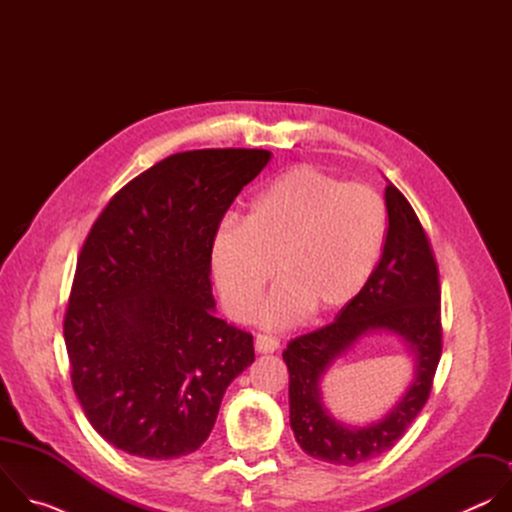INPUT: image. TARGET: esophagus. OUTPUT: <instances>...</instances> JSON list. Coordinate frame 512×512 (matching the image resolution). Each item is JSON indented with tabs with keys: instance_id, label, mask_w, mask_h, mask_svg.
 <instances>
[{
	"instance_id": "1",
	"label": "esophagus",
	"mask_w": 512,
	"mask_h": 512,
	"mask_svg": "<svg viewBox=\"0 0 512 512\" xmlns=\"http://www.w3.org/2000/svg\"><path fill=\"white\" fill-rule=\"evenodd\" d=\"M279 348V340L273 338V336H267V334H259L255 338V350L261 352V354H269V352H275Z\"/></svg>"
}]
</instances>
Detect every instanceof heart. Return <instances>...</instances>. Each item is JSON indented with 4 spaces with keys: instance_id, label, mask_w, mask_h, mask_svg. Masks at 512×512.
Here are the masks:
<instances>
[{
    "instance_id": "1",
    "label": "heart",
    "mask_w": 512,
    "mask_h": 512,
    "mask_svg": "<svg viewBox=\"0 0 512 512\" xmlns=\"http://www.w3.org/2000/svg\"><path fill=\"white\" fill-rule=\"evenodd\" d=\"M387 208L367 184L342 182L310 166L275 178L249 204L241 225H223L212 267L231 318H247L273 269L279 287L259 310L265 328L308 312L330 316L371 281L385 247Z\"/></svg>"
}]
</instances>
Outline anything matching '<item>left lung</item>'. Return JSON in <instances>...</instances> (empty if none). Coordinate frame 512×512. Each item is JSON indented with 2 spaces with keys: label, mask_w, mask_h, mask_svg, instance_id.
I'll return each instance as SVG.
<instances>
[{
  "label": "left lung",
  "mask_w": 512,
  "mask_h": 512,
  "mask_svg": "<svg viewBox=\"0 0 512 512\" xmlns=\"http://www.w3.org/2000/svg\"><path fill=\"white\" fill-rule=\"evenodd\" d=\"M389 229L381 261L360 296L332 324L298 336L283 350L289 371V425L300 448L340 466H356L391 450L423 409L442 356L440 275L419 218L387 180ZM399 335L414 358V379L394 409L358 428L329 415L321 401L327 369L362 335Z\"/></svg>",
  "instance_id": "8db88e82"
}]
</instances>
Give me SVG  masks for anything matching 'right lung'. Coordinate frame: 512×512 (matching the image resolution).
<instances>
[{
	"mask_svg": "<svg viewBox=\"0 0 512 512\" xmlns=\"http://www.w3.org/2000/svg\"><path fill=\"white\" fill-rule=\"evenodd\" d=\"M267 150L174 154L123 186L93 225L64 316L70 379L105 442L145 460L196 452L253 336L216 318L212 241Z\"/></svg>",
	"mask_w": 512,
	"mask_h": 512,
	"instance_id": "1",
	"label": "right lung"
}]
</instances>
